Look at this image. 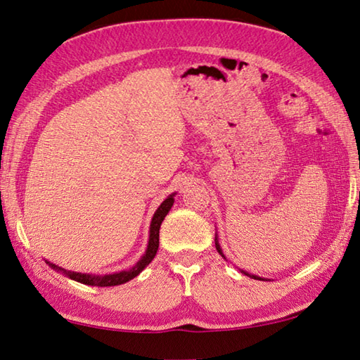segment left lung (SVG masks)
I'll return each mask as SVG.
<instances>
[{"instance_id":"1","label":"left lung","mask_w":360,"mask_h":360,"mask_svg":"<svg viewBox=\"0 0 360 360\" xmlns=\"http://www.w3.org/2000/svg\"><path fill=\"white\" fill-rule=\"evenodd\" d=\"M216 249H217V252H219V254H221V255H222V257H224V254H222V249H221V246H219V243H217V241H216ZM245 275H248V276H251V278H254V279H260L259 276L249 275V273H246V271H245Z\"/></svg>"}]
</instances>
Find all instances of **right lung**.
Listing matches in <instances>:
<instances>
[{
    "instance_id": "add662e5",
    "label": "right lung",
    "mask_w": 360,
    "mask_h": 360,
    "mask_svg": "<svg viewBox=\"0 0 360 360\" xmlns=\"http://www.w3.org/2000/svg\"><path fill=\"white\" fill-rule=\"evenodd\" d=\"M174 195H169V197L163 202L160 206H158V210L155 211L154 217H152V222H150V235H149V245H148V251L141 257V260L138 262V264L131 268L129 271H120V273H114V275H103V276H95V275H85V273H75V271H68L65 270V268H60L57 265H52V268H56V270L63 271L65 275H68L71 279H75L77 283H82V284H87V285H98V288H109V285H119V284H124L127 281H130L135 276H138L139 273H141L146 266H148L152 259L155 257L157 254V249H158V230H160V225L163 222V219L168 214V211L172 210V206L174 203Z\"/></svg>"
}]
</instances>
